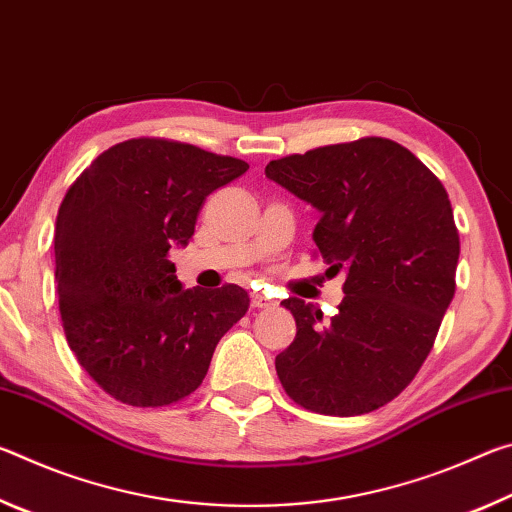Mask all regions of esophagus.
Returning a JSON list of instances; mask_svg holds the SVG:
<instances>
[{
    "mask_svg": "<svg viewBox=\"0 0 512 512\" xmlns=\"http://www.w3.org/2000/svg\"><path fill=\"white\" fill-rule=\"evenodd\" d=\"M250 302H253L255 309H273L277 305L275 300L262 296V293H253V300H250Z\"/></svg>",
    "mask_w": 512,
    "mask_h": 512,
    "instance_id": "obj_1",
    "label": "esophagus"
}]
</instances>
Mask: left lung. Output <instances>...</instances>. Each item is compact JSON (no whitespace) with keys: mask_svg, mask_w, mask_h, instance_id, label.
Here are the masks:
<instances>
[{"mask_svg":"<svg viewBox=\"0 0 512 512\" xmlns=\"http://www.w3.org/2000/svg\"><path fill=\"white\" fill-rule=\"evenodd\" d=\"M266 176L316 207V255L345 271L327 325L305 300H282L298 329L275 357L282 388L314 413L375 411L418 375L454 298L461 239L445 187L386 137L271 160Z\"/></svg>","mask_w":512,"mask_h":512,"instance_id":"1","label":"left lung"}]
</instances>
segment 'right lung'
I'll use <instances>...</instances> for the list:
<instances>
[{
	"instance_id": "obj_1",
	"label": "right lung",
	"mask_w": 512,
	"mask_h": 512,
	"mask_svg": "<svg viewBox=\"0 0 512 512\" xmlns=\"http://www.w3.org/2000/svg\"><path fill=\"white\" fill-rule=\"evenodd\" d=\"M248 162L135 137L94 158L56 219L58 307L83 370L115 400L169 406L203 384L216 343L246 316L237 284L183 289L169 259L214 189Z\"/></svg>"
}]
</instances>
